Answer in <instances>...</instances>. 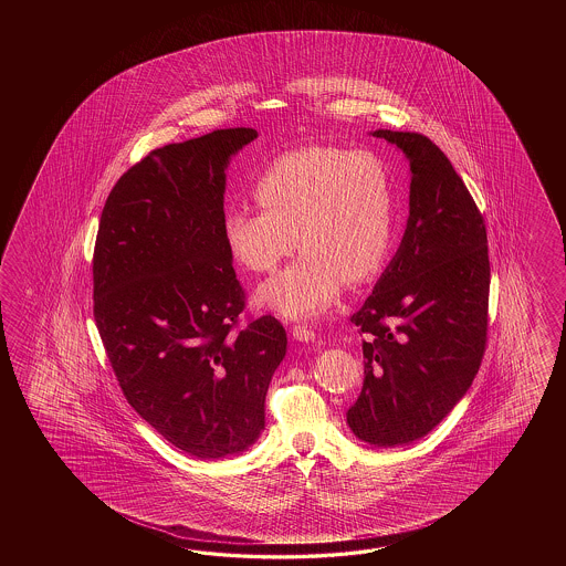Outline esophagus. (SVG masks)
Wrapping results in <instances>:
<instances>
[{
	"label": "esophagus",
	"instance_id": "34e87169",
	"mask_svg": "<svg viewBox=\"0 0 566 566\" xmlns=\"http://www.w3.org/2000/svg\"><path fill=\"white\" fill-rule=\"evenodd\" d=\"M291 336H293V339H300V342H313L315 339V332H313L312 327H307V325L295 324L293 329H291Z\"/></svg>",
	"mask_w": 566,
	"mask_h": 566
}]
</instances>
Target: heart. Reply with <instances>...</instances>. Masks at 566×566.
<instances>
[{
  "label": "heart",
  "mask_w": 566,
  "mask_h": 566,
  "mask_svg": "<svg viewBox=\"0 0 566 566\" xmlns=\"http://www.w3.org/2000/svg\"><path fill=\"white\" fill-rule=\"evenodd\" d=\"M254 202L230 206L222 237L230 256L251 273H273L259 291L266 307L289 317L329 310L342 281L366 283L388 259L397 227L395 180L380 157L339 147H303L279 156L253 181Z\"/></svg>",
  "instance_id": "b5f03b06"
}]
</instances>
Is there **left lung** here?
Segmentation results:
<instances>
[{
    "label": "left lung",
    "instance_id": "left-lung-1",
    "mask_svg": "<svg viewBox=\"0 0 566 566\" xmlns=\"http://www.w3.org/2000/svg\"><path fill=\"white\" fill-rule=\"evenodd\" d=\"M410 161L402 242L358 325L364 385L349 429L376 447L421 439L468 392L488 346L490 254L480 208L446 154L421 133L378 129Z\"/></svg>",
    "mask_w": 566,
    "mask_h": 566
}]
</instances>
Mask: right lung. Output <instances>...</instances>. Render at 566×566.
<instances>
[{"instance_id": "add662e5", "label": "right lung", "mask_w": 566, "mask_h": 566, "mask_svg": "<svg viewBox=\"0 0 566 566\" xmlns=\"http://www.w3.org/2000/svg\"><path fill=\"white\" fill-rule=\"evenodd\" d=\"M254 137L230 127L149 151L96 232L93 313L123 397L193 458L253 446L287 349L279 319L247 312L222 237L224 169Z\"/></svg>"}]
</instances>
